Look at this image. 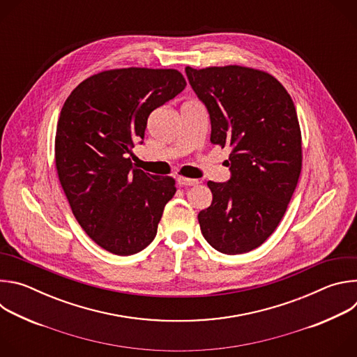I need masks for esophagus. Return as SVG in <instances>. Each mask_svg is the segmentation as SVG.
Here are the masks:
<instances>
[{
  "instance_id": "34e87169",
  "label": "esophagus",
  "mask_w": 357,
  "mask_h": 357,
  "mask_svg": "<svg viewBox=\"0 0 357 357\" xmlns=\"http://www.w3.org/2000/svg\"><path fill=\"white\" fill-rule=\"evenodd\" d=\"M176 181L182 186H195V185L199 183L197 179H190V178H185V176H181V175L176 178Z\"/></svg>"
}]
</instances>
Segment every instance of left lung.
<instances>
[{"label":"left lung","mask_w":357,"mask_h":357,"mask_svg":"<svg viewBox=\"0 0 357 357\" xmlns=\"http://www.w3.org/2000/svg\"><path fill=\"white\" fill-rule=\"evenodd\" d=\"M185 72L209 112L211 142L231 149L230 179L208 182L213 200L197 215L202 234L223 254L251 251L280 225L301 174L294 101L263 70L230 65Z\"/></svg>","instance_id":"8db88e82"}]
</instances>
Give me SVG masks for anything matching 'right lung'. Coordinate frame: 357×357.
<instances>
[{"mask_svg":"<svg viewBox=\"0 0 357 357\" xmlns=\"http://www.w3.org/2000/svg\"><path fill=\"white\" fill-rule=\"evenodd\" d=\"M185 86L175 69H113L83 80L62 107L55 138L61 185L82 229L117 256L154 240L176 192L174 178L134 168L127 154L142 144L151 112Z\"/></svg>","mask_w":357,"mask_h":357,"instance_id":"right-lung-1","label":"right lung"}]
</instances>
